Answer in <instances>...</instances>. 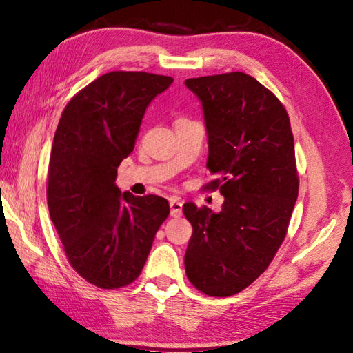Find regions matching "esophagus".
<instances>
[{
    "label": "esophagus",
    "instance_id": "esophagus-1",
    "mask_svg": "<svg viewBox=\"0 0 353 353\" xmlns=\"http://www.w3.org/2000/svg\"><path fill=\"white\" fill-rule=\"evenodd\" d=\"M170 207H171V216L172 217H181L182 216V202L181 201H177V199H171Z\"/></svg>",
    "mask_w": 353,
    "mask_h": 353
}]
</instances>
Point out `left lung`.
Wrapping results in <instances>:
<instances>
[{"label":"left lung","instance_id":"left-lung-1","mask_svg":"<svg viewBox=\"0 0 353 353\" xmlns=\"http://www.w3.org/2000/svg\"><path fill=\"white\" fill-rule=\"evenodd\" d=\"M202 101L207 168L222 210L183 205L193 225L185 253L190 283L208 296H232L270 265L287 234L299 177L290 119L270 89L243 72L185 81Z\"/></svg>","mask_w":353,"mask_h":353}]
</instances>
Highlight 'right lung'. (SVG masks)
<instances>
[{"label": "right lung", "mask_w": 353, "mask_h": 353, "mask_svg": "<svg viewBox=\"0 0 353 353\" xmlns=\"http://www.w3.org/2000/svg\"><path fill=\"white\" fill-rule=\"evenodd\" d=\"M171 77L114 70L69 100L57 126L48 170V207L70 267L95 287L121 288L139 278L166 199L120 193L121 160L134 150L151 100Z\"/></svg>", "instance_id": "add662e5"}]
</instances>
